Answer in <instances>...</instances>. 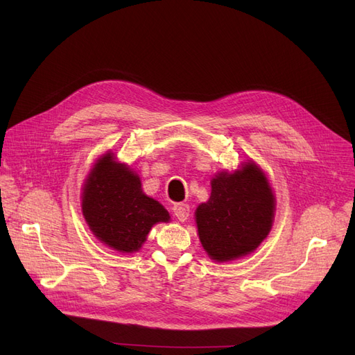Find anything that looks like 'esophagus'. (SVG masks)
Listing matches in <instances>:
<instances>
[{"label": "esophagus", "mask_w": 355, "mask_h": 355, "mask_svg": "<svg viewBox=\"0 0 355 355\" xmlns=\"http://www.w3.org/2000/svg\"><path fill=\"white\" fill-rule=\"evenodd\" d=\"M173 211L174 216L180 220V221H185L190 216V206L185 202H177L173 206Z\"/></svg>", "instance_id": "obj_1"}]
</instances>
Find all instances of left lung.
I'll return each instance as SVG.
<instances>
[{"mask_svg":"<svg viewBox=\"0 0 355 355\" xmlns=\"http://www.w3.org/2000/svg\"><path fill=\"white\" fill-rule=\"evenodd\" d=\"M275 197L265 174L248 162L211 181V196L196 211L202 248L217 262L253 252L272 227Z\"/></svg>","mask_w":355,"mask_h":355,"instance_id":"8db88e82","label":"left lung"}]
</instances>
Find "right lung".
<instances>
[{
  "label": "right lung",
  "instance_id": "obj_1",
  "mask_svg": "<svg viewBox=\"0 0 355 355\" xmlns=\"http://www.w3.org/2000/svg\"><path fill=\"white\" fill-rule=\"evenodd\" d=\"M82 210L93 234L125 253L137 252L155 223L170 220L158 201L142 193L139 177L112 154L101 158L89 174Z\"/></svg>",
  "mask_w": 355,
  "mask_h": 355
}]
</instances>
